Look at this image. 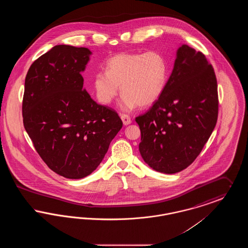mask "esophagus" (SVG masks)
Here are the masks:
<instances>
[{
    "mask_svg": "<svg viewBox=\"0 0 248 248\" xmlns=\"http://www.w3.org/2000/svg\"><path fill=\"white\" fill-rule=\"evenodd\" d=\"M121 118L123 120V123L124 125H128L132 122L129 115H127V114H121Z\"/></svg>",
    "mask_w": 248,
    "mask_h": 248,
    "instance_id": "esophagus-1",
    "label": "esophagus"
}]
</instances>
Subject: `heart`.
<instances>
[{"mask_svg": "<svg viewBox=\"0 0 248 248\" xmlns=\"http://www.w3.org/2000/svg\"><path fill=\"white\" fill-rule=\"evenodd\" d=\"M169 72V62L159 51L119 53L108 59L106 72L94 74L93 89L105 105L117 96L120 86L124 108L150 106L163 94Z\"/></svg>", "mask_w": 248, "mask_h": 248, "instance_id": "b5f03b06", "label": "heart"}]
</instances>
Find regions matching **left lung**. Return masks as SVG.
Returning a JSON list of instances; mask_svg holds the SVG:
<instances>
[{"label": "left lung", "mask_w": 248, "mask_h": 248, "mask_svg": "<svg viewBox=\"0 0 248 248\" xmlns=\"http://www.w3.org/2000/svg\"><path fill=\"white\" fill-rule=\"evenodd\" d=\"M216 74L204 55L186 45L177 49L173 71L161 96L136 118L140 152L153 169L175 174L191 165L216 126Z\"/></svg>", "instance_id": "left-lung-1"}]
</instances>
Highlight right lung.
I'll list each match as a JSON object with an SVG mask.
<instances>
[{
	"mask_svg": "<svg viewBox=\"0 0 248 248\" xmlns=\"http://www.w3.org/2000/svg\"><path fill=\"white\" fill-rule=\"evenodd\" d=\"M89 55L87 48L56 46L36 59L25 79L24 127L48 167L71 179L96 169L123 126L113 108L97 104L83 88Z\"/></svg>",
	"mask_w": 248,
	"mask_h": 248,
	"instance_id": "1",
	"label": "right lung"
}]
</instances>
